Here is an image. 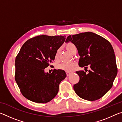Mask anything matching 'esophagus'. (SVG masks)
<instances>
[{
    "mask_svg": "<svg viewBox=\"0 0 122 122\" xmlns=\"http://www.w3.org/2000/svg\"><path fill=\"white\" fill-rule=\"evenodd\" d=\"M66 74H67V76H69V75H71L72 73H73V71H66Z\"/></svg>",
    "mask_w": 122,
    "mask_h": 122,
    "instance_id": "obj_1",
    "label": "esophagus"
}]
</instances>
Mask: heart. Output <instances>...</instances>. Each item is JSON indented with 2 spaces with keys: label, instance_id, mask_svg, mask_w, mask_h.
<instances>
[{
  "label": "heart",
  "instance_id": "heart-1",
  "mask_svg": "<svg viewBox=\"0 0 122 122\" xmlns=\"http://www.w3.org/2000/svg\"><path fill=\"white\" fill-rule=\"evenodd\" d=\"M66 48L69 51V52L72 53L73 49L75 48H76V47L75 45H74L73 44H72V43H68V44L66 45ZM59 53H60V49H58L55 54L54 57L56 60L58 59L59 58ZM75 63L73 62L62 63L59 66V68L60 69L65 70V71H71V70H73L74 67H75Z\"/></svg>",
  "mask_w": 122,
  "mask_h": 122
}]
</instances>
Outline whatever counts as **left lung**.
<instances>
[{
  "mask_svg": "<svg viewBox=\"0 0 122 122\" xmlns=\"http://www.w3.org/2000/svg\"><path fill=\"white\" fill-rule=\"evenodd\" d=\"M69 42L75 45L77 49L80 56V67L90 66L88 74L83 71L76 72L80 81L74 85V90L84 100H98L112 87L117 74L112 46L106 39L91 32L69 36L66 40V42Z\"/></svg>",
  "mask_w": 122,
  "mask_h": 122,
  "instance_id": "left-lung-1",
  "label": "left lung"
}]
</instances>
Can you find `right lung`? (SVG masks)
I'll use <instances>...</instances> for the list:
<instances>
[{
    "instance_id": "right-lung-1",
    "label": "right lung",
    "mask_w": 122,
    "mask_h": 122,
    "mask_svg": "<svg viewBox=\"0 0 122 122\" xmlns=\"http://www.w3.org/2000/svg\"><path fill=\"white\" fill-rule=\"evenodd\" d=\"M66 36H37L22 45L15 59V80L27 99L47 103L56 96L60 82L67 76L65 71L45 68L55 59V54L65 41Z\"/></svg>"
}]
</instances>
